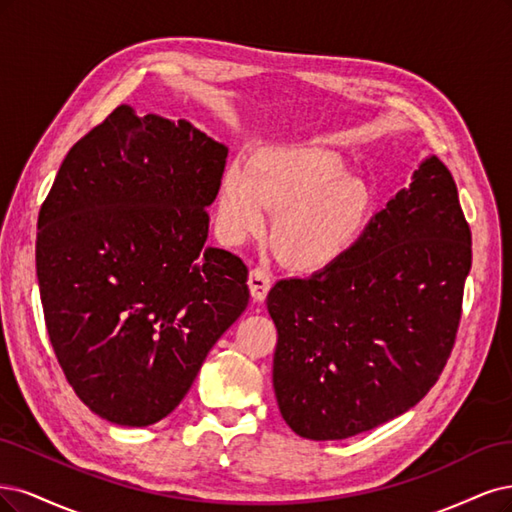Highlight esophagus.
Returning a JSON list of instances; mask_svg holds the SVG:
<instances>
[{
	"label": "esophagus",
	"instance_id": "esophagus-1",
	"mask_svg": "<svg viewBox=\"0 0 512 512\" xmlns=\"http://www.w3.org/2000/svg\"><path fill=\"white\" fill-rule=\"evenodd\" d=\"M249 287H251V295L255 302H263L266 300V295L272 287V280H270V274L263 270V268H255L251 270L249 274Z\"/></svg>",
	"mask_w": 512,
	"mask_h": 512
}]
</instances>
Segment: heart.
Returning <instances> with one entry per match:
<instances>
[{
    "instance_id": "obj_1",
    "label": "heart",
    "mask_w": 512,
    "mask_h": 512,
    "mask_svg": "<svg viewBox=\"0 0 512 512\" xmlns=\"http://www.w3.org/2000/svg\"><path fill=\"white\" fill-rule=\"evenodd\" d=\"M219 225L229 242L261 232L291 268L319 272L349 253L370 221L374 195L332 148H263L249 166L232 163L219 187Z\"/></svg>"
}]
</instances>
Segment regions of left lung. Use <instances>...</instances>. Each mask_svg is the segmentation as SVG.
<instances>
[{
	"label": "left lung",
	"mask_w": 512,
	"mask_h": 512,
	"mask_svg": "<svg viewBox=\"0 0 512 512\" xmlns=\"http://www.w3.org/2000/svg\"><path fill=\"white\" fill-rule=\"evenodd\" d=\"M470 266L455 180L427 155L340 261L278 280L272 385L291 430L344 440L415 406L451 355Z\"/></svg>",
	"instance_id": "8db88e82"
}]
</instances>
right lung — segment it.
<instances>
[{"label": "right lung", "instance_id": "1", "mask_svg": "<svg viewBox=\"0 0 512 512\" xmlns=\"http://www.w3.org/2000/svg\"><path fill=\"white\" fill-rule=\"evenodd\" d=\"M227 146L119 106L65 155L38 217L48 338L95 415L146 427L183 402L249 304L240 257L206 246Z\"/></svg>", "mask_w": 512, "mask_h": 512}]
</instances>
